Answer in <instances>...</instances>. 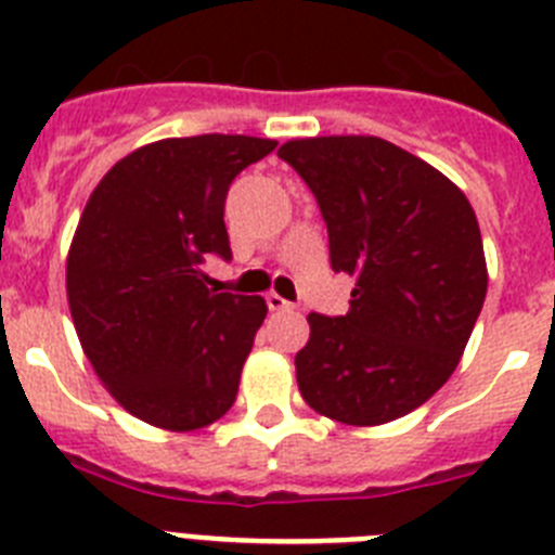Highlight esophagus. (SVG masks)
<instances>
[{
	"label": "esophagus",
	"mask_w": 555,
	"mask_h": 555,
	"mask_svg": "<svg viewBox=\"0 0 555 555\" xmlns=\"http://www.w3.org/2000/svg\"><path fill=\"white\" fill-rule=\"evenodd\" d=\"M267 306H269V311H292V302L288 300H283L281 294H267Z\"/></svg>",
	"instance_id": "34e87169"
}]
</instances>
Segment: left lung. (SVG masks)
Wrapping results in <instances>:
<instances>
[{"instance_id": "8db88e82", "label": "left lung", "mask_w": 555, "mask_h": 555, "mask_svg": "<svg viewBox=\"0 0 555 555\" xmlns=\"http://www.w3.org/2000/svg\"><path fill=\"white\" fill-rule=\"evenodd\" d=\"M327 224L333 272L356 278L345 317L308 313L297 384L313 411L384 425L420 409L459 366L487 297L469 199L425 160L375 135L278 150Z\"/></svg>"}]
</instances>
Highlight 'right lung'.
I'll return each instance as SVG.
<instances>
[{
	"mask_svg": "<svg viewBox=\"0 0 555 555\" xmlns=\"http://www.w3.org/2000/svg\"><path fill=\"white\" fill-rule=\"evenodd\" d=\"M274 146L219 132L155 141L113 166L82 210L72 320L102 384L144 423L205 428L235 403L267 302L208 288L203 263L233 258L230 183Z\"/></svg>",
	"mask_w": 555,
	"mask_h": 555,
	"instance_id": "obj_1",
	"label": "right lung"
}]
</instances>
